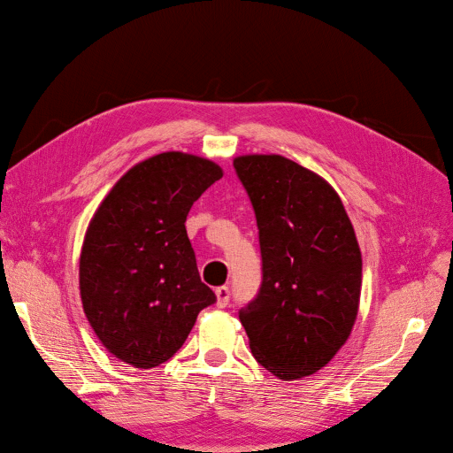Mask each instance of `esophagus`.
<instances>
[{"mask_svg": "<svg viewBox=\"0 0 453 453\" xmlns=\"http://www.w3.org/2000/svg\"><path fill=\"white\" fill-rule=\"evenodd\" d=\"M215 294H217V306H219V308H226V306L229 304V299H231V290H229V287H219V288L215 290Z\"/></svg>", "mask_w": 453, "mask_h": 453, "instance_id": "obj_1", "label": "esophagus"}]
</instances>
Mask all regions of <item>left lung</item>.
<instances>
[{"label":"left lung","mask_w":453,"mask_h":453,"mask_svg":"<svg viewBox=\"0 0 453 453\" xmlns=\"http://www.w3.org/2000/svg\"><path fill=\"white\" fill-rule=\"evenodd\" d=\"M250 199L262 285L238 311L254 358L281 380L325 367L355 325L362 254L337 191L283 156H240Z\"/></svg>","instance_id":"obj_1"}]
</instances>
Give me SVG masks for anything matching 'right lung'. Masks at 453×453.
<instances>
[{"mask_svg": "<svg viewBox=\"0 0 453 453\" xmlns=\"http://www.w3.org/2000/svg\"><path fill=\"white\" fill-rule=\"evenodd\" d=\"M220 177L210 159L157 154L128 170L96 210L81 254V297L96 337L121 362H166L217 301L184 222Z\"/></svg>", "mask_w": 453, "mask_h": 453, "instance_id": "right-lung-1", "label": "right lung"}]
</instances>
